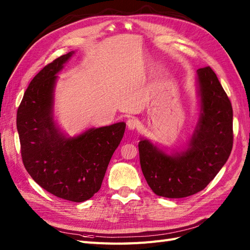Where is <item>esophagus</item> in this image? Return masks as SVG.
<instances>
[{"mask_svg": "<svg viewBox=\"0 0 250 250\" xmlns=\"http://www.w3.org/2000/svg\"><path fill=\"white\" fill-rule=\"evenodd\" d=\"M127 128L129 130H134L139 126V121L134 118H129L127 120Z\"/></svg>", "mask_w": 250, "mask_h": 250, "instance_id": "1", "label": "esophagus"}]
</instances>
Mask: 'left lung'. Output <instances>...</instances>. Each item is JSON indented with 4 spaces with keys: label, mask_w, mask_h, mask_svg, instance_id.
<instances>
[{
    "label": "left lung",
    "mask_w": 250,
    "mask_h": 250,
    "mask_svg": "<svg viewBox=\"0 0 250 250\" xmlns=\"http://www.w3.org/2000/svg\"><path fill=\"white\" fill-rule=\"evenodd\" d=\"M198 118L183 149L171 151L141 138L140 163L157 196L184 198L202 191L229 160L232 149V107L209 66L197 70Z\"/></svg>",
    "instance_id": "1"
}]
</instances>
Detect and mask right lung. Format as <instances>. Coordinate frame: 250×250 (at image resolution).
<instances>
[{
	"label": "right lung",
	"instance_id": "1",
	"mask_svg": "<svg viewBox=\"0 0 250 250\" xmlns=\"http://www.w3.org/2000/svg\"><path fill=\"white\" fill-rule=\"evenodd\" d=\"M74 53L58 57L30 82L18 109L17 128L22 163L35 183L56 197L82 202L100 190L126 124L88 128L73 138L60 129L54 119L57 74Z\"/></svg>",
	"mask_w": 250,
	"mask_h": 250
}]
</instances>
